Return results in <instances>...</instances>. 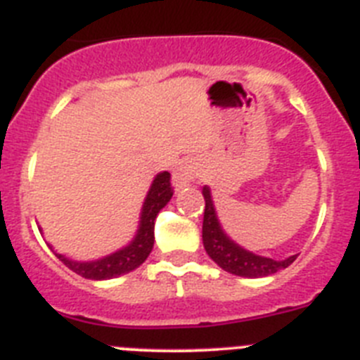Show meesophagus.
<instances>
[{
	"label": "esophagus",
	"instance_id": "1",
	"mask_svg": "<svg viewBox=\"0 0 360 360\" xmlns=\"http://www.w3.org/2000/svg\"><path fill=\"white\" fill-rule=\"evenodd\" d=\"M196 176H198V171H196L193 165L186 164L182 165L180 169H176V173H174V184H176V187H184L189 182H193Z\"/></svg>",
	"mask_w": 360,
	"mask_h": 360
}]
</instances>
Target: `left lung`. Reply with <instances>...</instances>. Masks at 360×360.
Listing matches in <instances>:
<instances>
[{
  "label": "left lung",
  "mask_w": 360,
  "mask_h": 360,
  "mask_svg": "<svg viewBox=\"0 0 360 360\" xmlns=\"http://www.w3.org/2000/svg\"><path fill=\"white\" fill-rule=\"evenodd\" d=\"M202 195L203 200H205L202 225L203 247H205L212 262L218 266H221L225 272L241 276V278H265V276L276 274L278 270L287 269V266H290L295 262L297 254L283 259V262H276L272 257L256 256V254L249 252V250L241 249L240 245L229 240L227 234L219 227L209 187H203Z\"/></svg>",
  "instance_id": "left-lung-1"
}]
</instances>
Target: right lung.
Returning <instances> with one entry per match:
<instances>
[{"instance_id": "add662e5", "label": "right lung", "mask_w": 360, "mask_h": 360, "mask_svg": "<svg viewBox=\"0 0 360 360\" xmlns=\"http://www.w3.org/2000/svg\"><path fill=\"white\" fill-rule=\"evenodd\" d=\"M173 193L174 191L173 186H171V174L167 171L157 174V178L153 180L148 196H146L141 216V227H139L135 240L128 247L119 250V252L90 263L72 262V259L61 256V254H56V256L70 270H73L75 274L82 276L86 279H111L128 274V272L135 270L136 266H141L153 250V243H155V232H153L155 218H157V214L165 203L169 202Z\"/></svg>"}]
</instances>
